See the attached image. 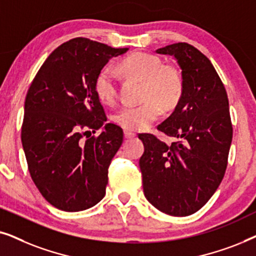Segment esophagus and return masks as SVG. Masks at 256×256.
<instances>
[{
  "label": "esophagus",
  "mask_w": 256,
  "mask_h": 256,
  "mask_svg": "<svg viewBox=\"0 0 256 256\" xmlns=\"http://www.w3.org/2000/svg\"><path fill=\"white\" fill-rule=\"evenodd\" d=\"M135 136V132H129V130H124V138H132Z\"/></svg>",
  "instance_id": "esophagus-1"
}]
</instances>
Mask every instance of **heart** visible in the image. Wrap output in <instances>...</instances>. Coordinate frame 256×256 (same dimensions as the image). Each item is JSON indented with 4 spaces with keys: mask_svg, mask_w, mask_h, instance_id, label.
Listing matches in <instances>:
<instances>
[{
    "mask_svg": "<svg viewBox=\"0 0 256 256\" xmlns=\"http://www.w3.org/2000/svg\"><path fill=\"white\" fill-rule=\"evenodd\" d=\"M118 70L128 78L142 82L141 99L138 106H124L113 115L115 124L127 130H144L157 120L162 112L172 110L183 94V78L176 68L163 65L156 56L136 52L118 64ZM94 88L104 104H113L118 96V74L110 66L100 70Z\"/></svg>",
    "mask_w": 256,
    "mask_h": 256,
    "instance_id": "1",
    "label": "heart"
}]
</instances>
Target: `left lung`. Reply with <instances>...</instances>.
Instances as JSON below:
<instances>
[{
	"instance_id": "8db88e82",
	"label": "left lung",
	"mask_w": 256,
	"mask_h": 256,
	"mask_svg": "<svg viewBox=\"0 0 256 256\" xmlns=\"http://www.w3.org/2000/svg\"><path fill=\"white\" fill-rule=\"evenodd\" d=\"M169 54L182 68L183 94L172 114L158 124L174 138L166 144L152 134H140L143 192L152 206L174 216L200 210L222 183L233 128L228 98L210 59L188 43L156 50Z\"/></svg>"
}]
</instances>
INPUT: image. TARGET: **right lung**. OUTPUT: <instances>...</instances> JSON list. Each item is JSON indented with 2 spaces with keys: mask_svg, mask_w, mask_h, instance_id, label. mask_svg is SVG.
Listing matches in <instances>:
<instances>
[{
  "mask_svg": "<svg viewBox=\"0 0 256 256\" xmlns=\"http://www.w3.org/2000/svg\"><path fill=\"white\" fill-rule=\"evenodd\" d=\"M127 50L73 38L48 56L28 90L22 124L28 168L42 196L62 211H84L106 194L124 132L106 124L94 84L108 60ZM99 128V136H90Z\"/></svg>",
  "mask_w": 256,
  "mask_h": 256,
  "instance_id": "1",
  "label": "right lung"
}]
</instances>
